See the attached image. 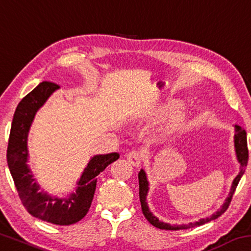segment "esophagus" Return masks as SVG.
I'll list each match as a JSON object with an SVG mask.
<instances>
[{
	"instance_id": "1",
	"label": "esophagus",
	"mask_w": 251,
	"mask_h": 251,
	"mask_svg": "<svg viewBox=\"0 0 251 251\" xmlns=\"http://www.w3.org/2000/svg\"><path fill=\"white\" fill-rule=\"evenodd\" d=\"M144 158V154L139 151H131L127 154V159L134 166H139Z\"/></svg>"
}]
</instances>
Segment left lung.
I'll return each instance as SVG.
<instances>
[{"label": "left lung", "instance_id": "left-lung-1", "mask_svg": "<svg viewBox=\"0 0 251 251\" xmlns=\"http://www.w3.org/2000/svg\"><path fill=\"white\" fill-rule=\"evenodd\" d=\"M235 147H236V152H237V157L238 160L240 163V172L238 174L237 177L235 178V180L232 182L231 189H230V194H229L228 198L226 199V202L224 203L223 207L220 208V210L217 212H215L214 215L210 216V217L205 218V219H201L199 222L196 223H190L189 225H180V226H171L168 224H164L159 222L155 216H152L151 212L148 209L147 202H146V196H147V192H148V182L146 179V174L145 172L142 171L138 174V181H139V201H141V205H142V210L143 214L145 216L146 219L150 222L152 226H155L159 229H166V230H180V229H188V228H193V227H198L201 226V225L209 223L211 220L217 219L220 217L225 211L228 209L229 205H230L231 199L233 194H235V190L238 186V182H239L241 176L244 175L245 173V167L247 166L248 163V156H249V151H248V145H247V133L244 128H241L239 126H236V134H235Z\"/></svg>", "mask_w": 251, "mask_h": 251}]
</instances>
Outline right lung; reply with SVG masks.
I'll return each instance as SVG.
<instances>
[{
	"instance_id": "obj_1",
	"label": "right lung",
	"mask_w": 251,
	"mask_h": 251,
	"mask_svg": "<svg viewBox=\"0 0 251 251\" xmlns=\"http://www.w3.org/2000/svg\"><path fill=\"white\" fill-rule=\"evenodd\" d=\"M57 88L56 83L44 80L20 101L12 121L6 159L15 188L25 209L34 217L44 222L69 226L85 217L94 197L96 177L109 164L118 159L120 155L112 152L93 157L77 182L76 194H72L70 198H52L39 193V186L34 181L26 165L27 134L36 110Z\"/></svg>"
}]
</instances>
